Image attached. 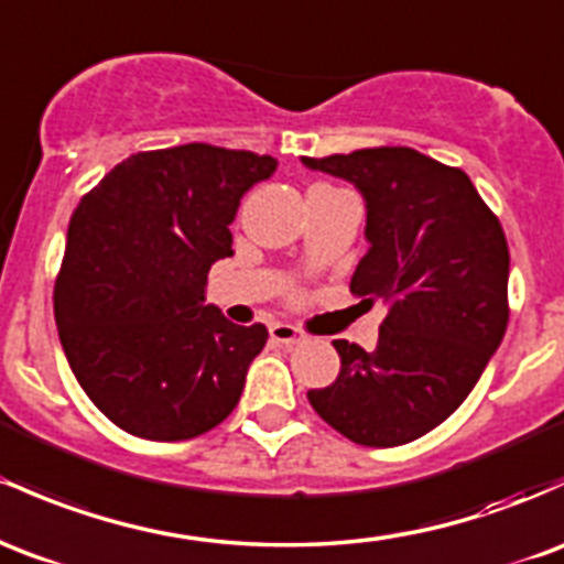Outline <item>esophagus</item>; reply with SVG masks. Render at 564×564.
Here are the masks:
<instances>
[{"mask_svg": "<svg viewBox=\"0 0 564 564\" xmlns=\"http://www.w3.org/2000/svg\"><path fill=\"white\" fill-rule=\"evenodd\" d=\"M270 339H272V343L292 348V345H300L302 339H305V334H302L292 324H272L270 326Z\"/></svg>", "mask_w": 564, "mask_h": 564, "instance_id": "esophagus-1", "label": "esophagus"}]
</instances>
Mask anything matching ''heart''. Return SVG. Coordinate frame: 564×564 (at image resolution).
Instances as JSON below:
<instances>
[{
	"label": "heart",
	"instance_id": "obj_1",
	"mask_svg": "<svg viewBox=\"0 0 564 564\" xmlns=\"http://www.w3.org/2000/svg\"><path fill=\"white\" fill-rule=\"evenodd\" d=\"M334 187H329V184H321V182H315V184H311V187H307V197H313V195H321V192H332Z\"/></svg>",
	"mask_w": 564,
	"mask_h": 564
}]
</instances>
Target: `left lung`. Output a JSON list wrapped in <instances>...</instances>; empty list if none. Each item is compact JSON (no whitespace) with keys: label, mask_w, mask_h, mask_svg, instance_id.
I'll return each mask as SVG.
<instances>
[{"label":"left lung","mask_w":564,"mask_h":564,"mask_svg":"<svg viewBox=\"0 0 564 564\" xmlns=\"http://www.w3.org/2000/svg\"><path fill=\"white\" fill-rule=\"evenodd\" d=\"M367 200L350 294L388 305L375 350L334 339L339 375L313 410L361 447L420 438L471 393L509 324V243L460 169L410 147L305 158Z\"/></svg>","instance_id":"8db88e82"}]
</instances>
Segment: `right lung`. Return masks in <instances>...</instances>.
<instances>
[{
	"label": "right lung",
	"mask_w": 564,
	"mask_h": 564,
	"mask_svg": "<svg viewBox=\"0 0 564 564\" xmlns=\"http://www.w3.org/2000/svg\"><path fill=\"white\" fill-rule=\"evenodd\" d=\"M275 158L214 144L135 152L74 208L55 275V324L88 399L117 429L184 442L238 404L262 324L203 305L208 270L232 257L240 197Z\"/></svg>",
	"instance_id": "obj_1"
}]
</instances>
